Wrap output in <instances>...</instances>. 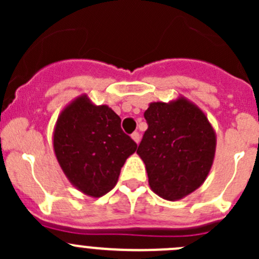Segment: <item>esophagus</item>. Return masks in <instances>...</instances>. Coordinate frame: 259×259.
Returning a JSON list of instances; mask_svg holds the SVG:
<instances>
[{
  "label": "esophagus",
  "mask_w": 259,
  "mask_h": 259,
  "mask_svg": "<svg viewBox=\"0 0 259 259\" xmlns=\"http://www.w3.org/2000/svg\"><path fill=\"white\" fill-rule=\"evenodd\" d=\"M132 139L134 140L135 143H137V144H139V142H140V135H139V133H133L132 134Z\"/></svg>",
  "instance_id": "esophagus-1"
}]
</instances>
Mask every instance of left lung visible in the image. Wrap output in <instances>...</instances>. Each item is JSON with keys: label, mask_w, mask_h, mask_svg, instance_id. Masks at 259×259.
<instances>
[{"label": "left lung", "mask_w": 259, "mask_h": 259, "mask_svg": "<svg viewBox=\"0 0 259 259\" xmlns=\"http://www.w3.org/2000/svg\"><path fill=\"white\" fill-rule=\"evenodd\" d=\"M148 130L137 154L145 164L149 187L169 202L183 199L207 179L217 135L204 111L179 95L154 101L144 113Z\"/></svg>", "instance_id": "obj_1"}]
</instances>
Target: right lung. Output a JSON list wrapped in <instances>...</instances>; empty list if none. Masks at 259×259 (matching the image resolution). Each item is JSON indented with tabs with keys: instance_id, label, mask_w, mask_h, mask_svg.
<instances>
[{
	"instance_id": "right-lung-1",
	"label": "right lung",
	"mask_w": 259,
	"mask_h": 259,
	"mask_svg": "<svg viewBox=\"0 0 259 259\" xmlns=\"http://www.w3.org/2000/svg\"><path fill=\"white\" fill-rule=\"evenodd\" d=\"M121 119L86 94L70 101L57 116L52 146L67 180L83 194L100 198L116 185L120 170L137 151L121 130Z\"/></svg>"
}]
</instances>
